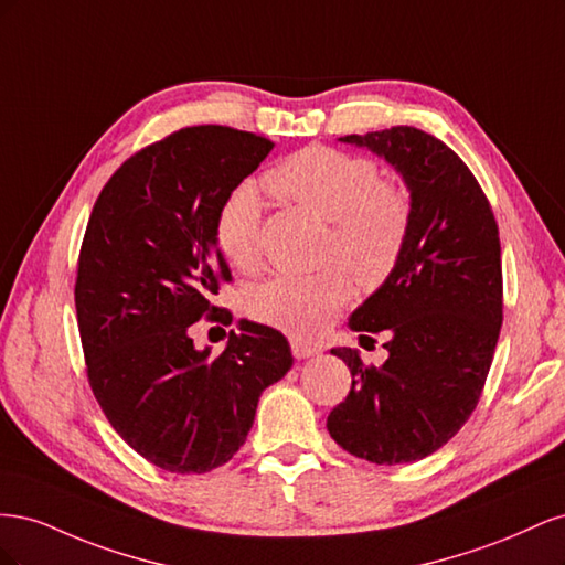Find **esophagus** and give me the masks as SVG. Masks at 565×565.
<instances>
[{
    "label": "esophagus",
    "instance_id": "34e87169",
    "mask_svg": "<svg viewBox=\"0 0 565 565\" xmlns=\"http://www.w3.org/2000/svg\"><path fill=\"white\" fill-rule=\"evenodd\" d=\"M289 347H292V353H295V358H311V355H316L318 353V349L316 347H311V344H303V341H299V339H292L289 341Z\"/></svg>",
    "mask_w": 565,
    "mask_h": 565
}]
</instances>
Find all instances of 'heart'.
Here are the masks:
<instances>
[{
    "label": "heart",
    "instance_id": "obj_1",
    "mask_svg": "<svg viewBox=\"0 0 565 565\" xmlns=\"http://www.w3.org/2000/svg\"><path fill=\"white\" fill-rule=\"evenodd\" d=\"M264 183L276 198L332 221L324 262L337 264L254 285L245 309L270 328L316 337L349 303L351 276L363 289H377L398 268L413 228V198L384 181L372 160L328 146L297 150L268 169ZM262 216L264 200L252 181L233 185L218 202L214 237L231 266L247 270L259 259Z\"/></svg>",
    "mask_w": 565,
    "mask_h": 565
}]
</instances>
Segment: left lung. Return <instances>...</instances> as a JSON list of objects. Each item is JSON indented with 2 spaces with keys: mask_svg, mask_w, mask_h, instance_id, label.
Masks as SVG:
<instances>
[{
  "mask_svg": "<svg viewBox=\"0 0 565 565\" xmlns=\"http://www.w3.org/2000/svg\"><path fill=\"white\" fill-rule=\"evenodd\" d=\"M341 141L398 169L413 228L398 268L349 320L361 341L384 332L386 363L332 349L353 380L328 431L372 465H407L446 446L483 393L502 328L500 231L481 183L436 136L391 127Z\"/></svg>",
  "mask_w": 565,
  "mask_h": 565,
  "instance_id": "8db88e82",
  "label": "left lung"
}]
</instances>
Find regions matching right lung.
I'll list each match as a JSON object with an SVG mask.
<instances>
[{
	"mask_svg": "<svg viewBox=\"0 0 565 565\" xmlns=\"http://www.w3.org/2000/svg\"><path fill=\"white\" fill-rule=\"evenodd\" d=\"M233 127H185L134 152L100 191L77 262L75 309L94 396L129 446L172 473H207L241 450L262 391L292 367L287 339L241 322L218 355L198 351L231 268L218 202L273 150Z\"/></svg>",
	"mask_w": 565,
	"mask_h": 565,
	"instance_id": "1",
	"label": "right lung"
}]
</instances>
